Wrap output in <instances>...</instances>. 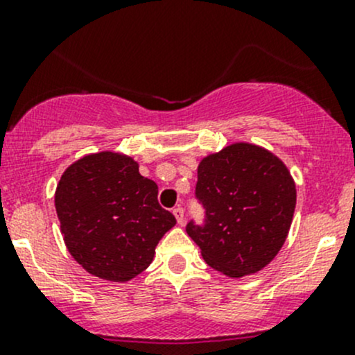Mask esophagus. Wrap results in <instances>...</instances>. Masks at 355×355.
Segmentation results:
<instances>
[{
  "label": "esophagus",
  "instance_id": "esophagus-1",
  "mask_svg": "<svg viewBox=\"0 0 355 355\" xmlns=\"http://www.w3.org/2000/svg\"><path fill=\"white\" fill-rule=\"evenodd\" d=\"M173 214H175V218H177V223H178V225H184L185 214H184V209H182L180 206L175 207V209H173Z\"/></svg>",
  "mask_w": 355,
  "mask_h": 355
}]
</instances>
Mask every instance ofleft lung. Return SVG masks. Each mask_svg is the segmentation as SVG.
<instances>
[{"label": "left lung", "mask_w": 355, "mask_h": 355, "mask_svg": "<svg viewBox=\"0 0 355 355\" xmlns=\"http://www.w3.org/2000/svg\"><path fill=\"white\" fill-rule=\"evenodd\" d=\"M196 196L206 225H187L204 261L230 278L254 275L284 247L295 211V182L268 149L234 142L198 166Z\"/></svg>", "instance_id": "left-lung-1"}]
</instances>
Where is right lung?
Segmentation results:
<instances>
[{"label":"right lung","mask_w":355,"mask_h":355,"mask_svg":"<svg viewBox=\"0 0 355 355\" xmlns=\"http://www.w3.org/2000/svg\"><path fill=\"white\" fill-rule=\"evenodd\" d=\"M55 207L68 252L92 277L125 284L153 263L177 220L132 156L101 151L63 171Z\"/></svg>","instance_id":"obj_1"}]
</instances>
